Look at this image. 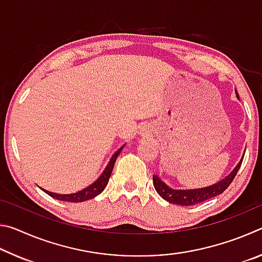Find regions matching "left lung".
<instances>
[{"label":"left lung","instance_id":"left-lung-1","mask_svg":"<svg viewBox=\"0 0 262 262\" xmlns=\"http://www.w3.org/2000/svg\"><path fill=\"white\" fill-rule=\"evenodd\" d=\"M238 97V96H237ZM243 163L242 161L238 163V165L234 167V170L230 173L227 178L221 180L220 183H217L209 187L200 188V189H172L165 185V183L158 178L157 176H152L154 179V186L156 188L157 193L161 196L170 203H174V205L180 206H193L198 205V203L209 200V199L217 196L224 192L227 189L230 184L232 183L234 177H236L237 172L241 168V165Z\"/></svg>","mask_w":262,"mask_h":262}]
</instances>
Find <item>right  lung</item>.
Instances as JSON below:
<instances>
[{"label": "right lung", "instance_id": "add662e5", "mask_svg": "<svg viewBox=\"0 0 262 262\" xmlns=\"http://www.w3.org/2000/svg\"><path fill=\"white\" fill-rule=\"evenodd\" d=\"M121 150H122V148L119 149L118 151L113 155L108 163V165L106 166V168L104 170L103 173H101V176L95 181L94 184L88 186L86 188H84L82 190H79V192L74 193V194H55V193L48 192V190H45V189H42V190L45 193H47L48 195H51L52 198L57 199V200H60V201L82 202V201L90 200V199H94L95 196H97V195L103 192L104 188L106 187V185H107L111 173H112V171H113L115 161H117V158L119 156V154L121 152Z\"/></svg>", "mask_w": 262, "mask_h": 262}]
</instances>
